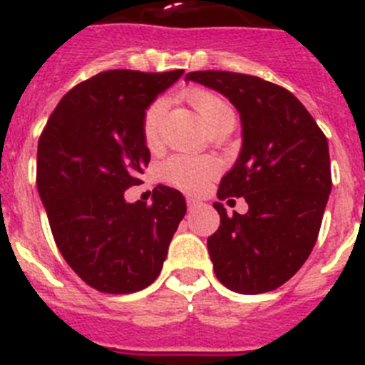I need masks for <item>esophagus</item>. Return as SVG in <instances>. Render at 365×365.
<instances>
[{"label":"esophagus","mask_w":365,"mask_h":365,"mask_svg":"<svg viewBox=\"0 0 365 365\" xmlns=\"http://www.w3.org/2000/svg\"><path fill=\"white\" fill-rule=\"evenodd\" d=\"M186 205H188V210L192 212V210H195L200 202L197 199H193V197H188V199H186Z\"/></svg>","instance_id":"obj_1"}]
</instances>
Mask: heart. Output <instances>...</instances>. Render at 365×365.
<instances>
[{
    "label": "heart",
    "mask_w": 365,
    "mask_h": 365,
    "mask_svg": "<svg viewBox=\"0 0 365 365\" xmlns=\"http://www.w3.org/2000/svg\"><path fill=\"white\" fill-rule=\"evenodd\" d=\"M185 98L193 106V110L208 132L213 126L222 123L224 119L233 117V110L230 108L228 103L213 92H208V90L192 88L185 93ZM165 113V99H155L146 108L145 117H143V137H145L146 146H150V148H155L157 143H159L160 125H163ZM217 172H219V163L215 159H210V157L197 159V157L175 155L170 157L160 166V177L166 182L190 193L200 192L206 186V182L217 175Z\"/></svg>",
    "instance_id": "b5f03b06"
}]
</instances>
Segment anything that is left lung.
<instances>
[{
	"label": "left lung",
	"instance_id": "obj_1",
	"mask_svg": "<svg viewBox=\"0 0 365 365\" xmlns=\"http://www.w3.org/2000/svg\"><path fill=\"white\" fill-rule=\"evenodd\" d=\"M228 98L240 113L242 148L222 177L220 200L244 197L248 212L213 208L220 226L208 237L213 272L242 295L273 292L306 262L331 193L327 139L289 90L248 73H186ZM228 200V202H230Z\"/></svg>",
	"mask_w": 365,
	"mask_h": 365
}]
</instances>
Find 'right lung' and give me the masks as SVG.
Listing matches in <instances>:
<instances>
[{"instance_id":"right-lung-1","label":"right lung","mask_w":365,"mask_h":365,"mask_svg":"<svg viewBox=\"0 0 365 365\" xmlns=\"http://www.w3.org/2000/svg\"><path fill=\"white\" fill-rule=\"evenodd\" d=\"M185 70H106L73 86L38 143V192L63 259L98 292H141L159 277L186 213L182 193L159 185L152 205L126 202L150 150L143 117Z\"/></svg>"}]
</instances>
